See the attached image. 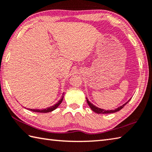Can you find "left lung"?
<instances>
[{
    "mask_svg": "<svg viewBox=\"0 0 152 152\" xmlns=\"http://www.w3.org/2000/svg\"><path fill=\"white\" fill-rule=\"evenodd\" d=\"M130 99H129V100L128 102H126L125 104H124L122 106H121L120 107H117V108H115V110H106L100 108V107H98L97 106H94V105L93 104L90 102V101L88 100L87 98H86V101H87V103L88 104V106H90V107L91 109H92V111H94V112H96V113H97V114H112V113H115V112H118L121 109H122L123 107L125 106V105H126L129 102V100H130Z\"/></svg>",
    "mask_w": 152,
    "mask_h": 152,
    "instance_id": "1",
    "label": "left lung"
}]
</instances>
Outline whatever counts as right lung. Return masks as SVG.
<instances>
[{
    "mask_svg": "<svg viewBox=\"0 0 152 152\" xmlns=\"http://www.w3.org/2000/svg\"><path fill=\"white\" fill-rule=\"evenodd\" d=\"M63 98H64V93H63V94L62 96V98L58 102L53 105V106H52L50 107H46V108L45 109H30V108H26L28 109L30 111H32V112H40V113H48V112H52L53 110H56L58 107L60 106V104L62 103V102L63 100Z\"/></svg>",
    "mask_w": 152,
    "mask_h": 152,
    "instance_id": "1",
    "label": "right lung"
}]
</instances>
